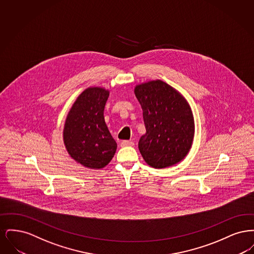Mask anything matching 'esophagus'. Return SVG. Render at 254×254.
Returning <instances> with one entry per match:
<instances>
[{
    "mask_svg": "<svg viewBox=\"0 0 254 254\" xmlns=\"http://www.w3.org/2000/svg\"><path fill=\"white\" fill-rule=\"evenodd\" d=\"M134 143L131 141H122L121 146H132Z\"/></svg>",
    "mask_w": 254,
    "mask_h": 254,
    "instance_id": "1",
    "label": "esophagus"
}]
</instances>
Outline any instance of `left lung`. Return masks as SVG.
I'll return each mask as SVG.
<instances>
[{
	"instance_id": "1",
	"label": "left lung",
	"mask_w": 254,
	"mask_h": 254,
	"mask_svg": "<svg viewBox=\"0 0 254 254\" xmlns=\"http://www.w3.org/2000/svg\"><path fill=\"white\" fill-rule=\"evenodd\" d=\"M134 92L143 109L145 134L138 146L145 163L155 169L179 163L193 141V116L188 102L161 80L136 85Z\"/></svg>"
}]
</instances>
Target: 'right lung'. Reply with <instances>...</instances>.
Wrapping results in <instances>:
<instances>
[{
  "instance_id": "1",
  "label": "right lung",
  "mask_w": 254,
  "mask_h": 254,
  "mask_svg": "<svg viewBox=\"0 0 254 254\" xmlns=\"http://www.w3.org/2000/svg\"><path fill=\"white\" fill-rule=\"evenodd\" d=\"M109 96L105 88H86L73 104L64 124V143L67 152L88 169L106 167L117 148L104 117Z\"/></svg>"
}]
</instances>
